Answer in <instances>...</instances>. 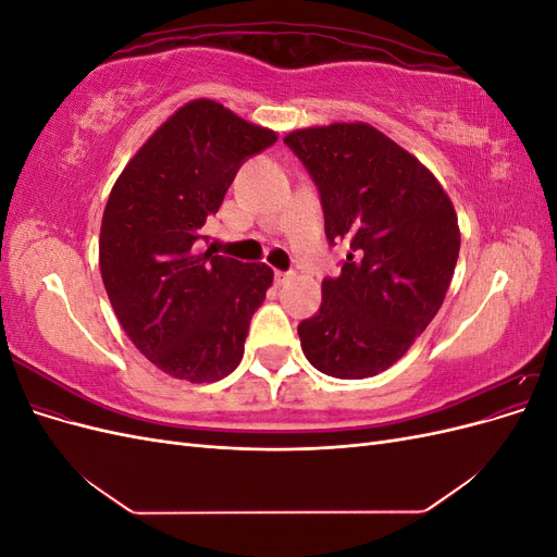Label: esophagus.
Masks as SVG:
<instances>
[{"label": "esophagus", "instance_id": "34e87169", "mask_svg": "<svg viewBox=\"0 0 557 557\" xmlns=\"http://www.w3.org/2000/svg\"><path fill=\"white\" fill-rule=\"evenodd\" d=\"M293 278V272H278V269H276V272H274V281L278 283V285H283V283H288Z\"/></svg>", "mask_w": 557, "mask_h": 557}]
</instances>
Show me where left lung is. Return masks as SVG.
Here are the masks:
<instances>
[{
  "label": "left lung",
  "mask_w": 557,
  "mask_h": 557,
  "mask_svg": "<svg viewBox=\"0 0 557 557\" xmlns=\"http://www.w3.org/2000/svg\"><path fill=\"white\" fill-rule=\"evenodd\" d=\"M307 166L327 242H346L342 274L297 325L307 360L334 379L385 372L444 305L460 252L458 215L423 164L367 123L283 139Z\"/></svg>",
  "instance_id": "8db88e82"
}]
</instances>
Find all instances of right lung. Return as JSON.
Returning <instances> with one entry per match:
<instances>
[{
	"label": "right lung",
	"mask_w": 557,
	"mask_h": 557,
	"mask_svg": "<svg viewBox=\"0 0 557 557\" xmlns=\"http://www.w3.org/2000/svg\"><path fill=\"white\" fill-rule=\"evenodd\" d=\"M276 141L223 104L195 99L164 121L109 195L99 269L125 334L164 374L211 383L244 356L274 272L201 252L239 166Z\"/></svg>",
	"instance_id": "right-lung-1"
}]
</instances>
